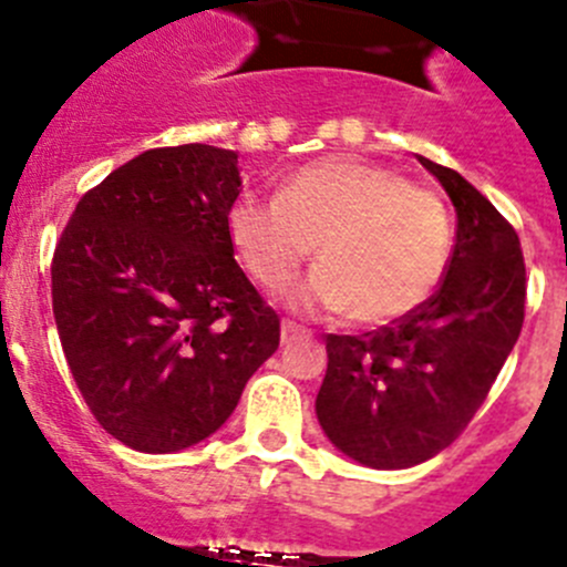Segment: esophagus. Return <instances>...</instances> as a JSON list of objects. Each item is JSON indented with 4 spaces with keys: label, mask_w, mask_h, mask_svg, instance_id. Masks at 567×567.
Returning a JSON list of instances; mask_svg holds the SVG:
<instances>
[{
    "label": "esophagus",
    "mask_w": 567,
    "mask_h": 567,
    "mask_svg": "<svg viewBox=\"0 0 567 567\" xmlns=\"http://www.w3.org/2000/svg\"><path fill=\"white\" fill-rule=\"evenodd\" d=\"M300 337H306V329L289 323V320H284V323H280V342H284V346H289L292 340H300Z\"/></svg>",
    "instance_id": "34e87169"
}]
</instances>
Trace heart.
<instances>
[{
	"instance_id": "heart-1",
	"label": "heart",
	"mask_w": 567,
	"mask_h": 567,
	"mask_svg": "<svg viewBox=\"0 0 567 567\" xmlns=\"http://www.w3.org/2000/svg\"><path fill=\"white\" fill-rule=\"evenodd\" d=\"M225 227L244 272L267 292L292 287L318 247L320 269L300 289V306L346 311L357 326L410 318L433 298L453 258L444 199L360 157L292 171L275 202L238 196Z\"/></svg>"
}]
</instances>
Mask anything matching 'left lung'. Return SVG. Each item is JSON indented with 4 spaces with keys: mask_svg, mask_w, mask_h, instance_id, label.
<instances>
[{
    "mask_svg": "<svg viewBox=\"0 0 567 567\" xmlns=\"http://www.w3.org/2000/svg\"><path fill=\"white\" fill-rule=\"evenodd\" d=\"M458 216L439 292L410 318L360 337L329 334L318 422L342 455L408 470L453 444L512 354L526 309L520 238L453 168L419 157Z\"/></svg>",
    "mask_w": 567,
    "mask_h": 567,
    "instance_id": "left-lung-1",
    "label": "left lung"
}]
</instances>
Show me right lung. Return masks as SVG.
I'll return each instance as SVG.
<instances>
[{
  "label": "right lung",
  "instance_id": "add662e5",
  "mask_svg": "<svg viewBox=\"0 0 567 567\" xmlns=\"http://www.w3.org/2000/svg\"><path fill=\"white\" fill-rule=\"evenodd\" d=\"M238 190L230 148H152L83 194L55 247L66 365L101 427L140 453L216 433L280 342L227 238Z\"/></svg>",
  "mask_w": 567,
  "mask_h": 567
}]
</instances>
